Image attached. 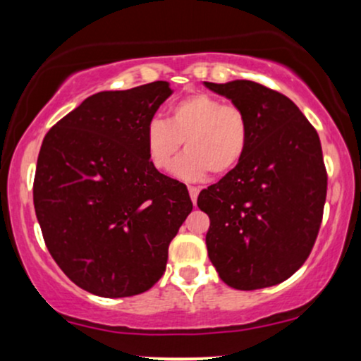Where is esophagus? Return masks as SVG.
<instances>
[{
    "label": "esophagus",
    "instance_id": "obj_1",
    "mask_svg": "<svg viewBox=\"0 0 361 361\" xmlns=\"http://www.w3.org/2000/svg\"><path fill=\"white\" fill-rule=\"evenodd\" d=\"M188 192H190V198H192V202H193V204H197L198 192H200V190H198L197 186H188Z\"/></svg>",
    "mask_w": 361,
    "mask_h": 361
}]
</instances>
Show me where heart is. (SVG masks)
I'll use <instances>...</instances> for the list:
<instances>
[{
  "instance_id": "1",
  "label": "heart",
  "mask_w": 361,
  "mask_h": 361,
  "mask_svg": "<svg viewBox=\"0 0 361 361\" xmlns=\"http://www.w3.org/2000/svg\"><path fill=\"white\" fill-rule=\"evenodd\" d=\"M185 140L186 152L173 171L185 181H200L212 173L224 176L241 163L250 140V122L235 105L207 93H195L176 102L166 120L147 123L144 142L149 163L157 171L171 166Z\"/></svg>"
}]
</instances>
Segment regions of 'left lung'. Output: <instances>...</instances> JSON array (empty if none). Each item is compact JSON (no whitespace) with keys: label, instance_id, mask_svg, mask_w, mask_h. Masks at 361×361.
Listing matches in <instances>:
<instances>
[{"label":"left lung","instance_id":"obj_1","mask_svg":"<svg viewBox=\"0 0 361 361\" xmlns=\"http://www.w3.org/2000/svg\"><path fill=\"white\" fill-rule=\"evenodd\" d=\"M246 114L241 163L202 190L210 219L205 243L224 283L256 290L281 283L304 264L324 212L327 173L316 128L290 98L255 81L207 82Z\"/></svg>","mask_w":361,"mask_h":361}]
</instances>
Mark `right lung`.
I'll return each instance as SVG.
<instances>
[{
	"label": "right lung",
	"instance_id": "1",
	"mask_svg": "<svg viewBox=\"0 0 361 361\" xmlns=\"http://www.w3.org/2000/svg\"><path fill=\"white\" fill-rule=\"evenodd\" d=\"M171 93L166 81L102 91L44 137L34 180L37 221L61 270L94 295L117 299L151 288L193 209L186 186L152 168L144 142Z\"/></svg>",
	"mask_w": 361,
	"mask_h": 361
}]
</instances>
